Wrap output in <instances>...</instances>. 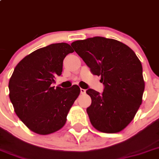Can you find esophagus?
I'll use <instances>...</instances> for the list:
<instances>
[{"label":"esophagus","mask_w":159,"mask_h":159,"mask_svg":"<svg viewBox=\"0 0 159 159\" xmlns=\"http://www.w3.org/2000/svg\"><path fill=\"white\" fill-rule=\"evenodd\" d=\"M80 92H81V94H84L86 92V90H85V89H80Z\"/></svg>","instance_id":"34e87169"}]
</instances>
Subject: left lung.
<instances>
[{
	"instance_id": "1",
	"label": "left lung",
	"mask_w": 159,
	"mask_h": 159,
	"mask_svg": "<svg viewBox=\"0 0 159 159\" xmlns=\"http://www.w3.org/2000/svg\"><path fill=\"white\" fill-rule=\"evenodd\" d=\"M90 71L101 77L102 93L89 89L90 122L103 133H117L132 121L142 102L144 81L141 61L123 43L95 36L71 43Z\"/></svg>"
}]
</instances>
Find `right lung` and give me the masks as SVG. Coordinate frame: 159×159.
Returning a JSON list of instances; mask_svg holds the SVG:
<instances>
[{"instance_id":"add662e5","label":"right lung","mask_w":159,"mask_h":159,"mask_svg":"<svg viewBox=\"0 0 159 159\" xmlns=\"http://www.w3.org/2000/svg\"><path fill=\"white\" fill-rule=\"evenodd\" d=\"M71 47L53 43L32 52L15 67L8 84L9 97L16 115L32 131L46 135L62 128L80 94L74 84L64 89L52 87L61 75L63 61Z\"/></svg>"}]
</instances>
